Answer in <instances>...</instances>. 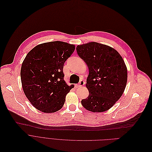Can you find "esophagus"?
<instances>
[{"label":"esophagus","instance_id":"34e87169","mask_svg":"<svg viewBox=\"0 0 152 152\" xmlns=\"http://www.w3.org/2000/svg\"><path fill=\"white\" fill-rule=\"evenodd\" d=\"M84 84H85V82L83 80H80V82H79L78 84L75 85V86L77 88H79V87H80V86L84 85Z\"/></svg>","mask_w":152,"mask_h":152}]
</instances>
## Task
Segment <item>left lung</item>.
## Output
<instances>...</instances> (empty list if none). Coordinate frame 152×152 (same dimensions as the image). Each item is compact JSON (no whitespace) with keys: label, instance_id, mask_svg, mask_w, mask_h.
<instances>
[{"label":"left lung","instance_id":"obj_1","mask_svg":"<svg viewBox=\"0 0 152 152\" xmlns=\"http://www.w3.org/2000/svg\"><path fill=\"white\" fill-rule=\"evenodd\" d=\"M79 57L87 65V98L81 101L88 111H107L121 98L126 88L127 70L121 56L114 48L96 42L78 45Z\"/></svg>","mask_w":152,"mask_h":152}]
</instances>
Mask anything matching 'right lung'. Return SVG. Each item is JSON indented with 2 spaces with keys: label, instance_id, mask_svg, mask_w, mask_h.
Segmentation results:
<instances>
[{
  "label": "right lung",
  "instance_id": "1",
  "mask_svg": "<svg viewBox=\"0 0 152 152\" xmlns=\"http://www.w3.org/2000/svg\"><path fill=\"white\" fill-rule=\"evenodd\" d=\"M75 46L52 41L35 46L21 65L20 76L25 95L37 110L55 113L62 107L67 94L74 87L64 80V64Z\"/></svg>",
  "mask_w": 152,
  "mask_h": 152
}]
</instances>
